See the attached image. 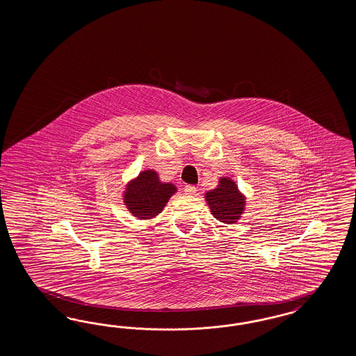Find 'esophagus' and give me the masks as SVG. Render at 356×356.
<instances>
[{
  "label": "esophagus",
  "instance_id": "34e87169",
  "mask_svg": "<svg viewBox=\"0 0 356 356\" xmlns=\"http://www.w3.org/2000/svg\"><path fill=\"white\" fill-rule=\"evenodd\" d=\"M184 192H185V194H188V195H195L197 188L194 185H185Z\"/></svg>",
  "mask_w": 356,
  "mask_h": 356
}]
</instances>
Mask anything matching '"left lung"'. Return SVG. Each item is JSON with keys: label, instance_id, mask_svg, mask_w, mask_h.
<instances>
[{"label": "left lung", "instance_id": "obj_1", "mask_svg": "<svg viewBox=\"0 0 356 356\" xmlns=\"http://www.w3.org/2000/svg\"><path fill=\"white\" fill-rule=\"evenodd\" d=\"M206 204L213 216L225 225H234L245 211L247 197L229 177H220L216 189L205 193Z\"/></svg>", "mask_w": 356, "mask_h": 356}]
</instances>
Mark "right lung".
Returning a JSON list of instances; mask_svg holds the SVG:
<instances>
[{"label": "right lung", "mask_w": 356, "mask_h": 356, "mask_svg": "<svg viewBox=\"0 0 356 356\" xmlns=\"http://www.w3.org/2000/svg\"><path fill=\"white\" fill-rule=\"evenodd\" d=\"M176 192V185L163 183L156 171L145 170L125 185L122 201L134 218L150 220L162 213Z\"/></svg>", "instance_id": "obj_1"}]
</instances>
